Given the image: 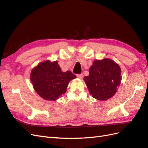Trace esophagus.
I'll return each mask as SVG.
<instances>
[{
	"label": "esophagus",
	"instance_id": "esophagus-1",
	"mask_svg": "<svg viewBox=\"0 0 148 148\" xmlns=\"http://www.w3.org/2000/svg\"><path fill=\"white\" fill-rule=\"evenodd\" d=\"M77 78H79V79H82L83 78V74H79V75H77Z\"/></svg>",
	"mask_w": 148,
	"mask_h": 148
}]
</instances>
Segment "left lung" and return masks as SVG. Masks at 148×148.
I'll return each instance as SVG.
<instances>
[{"label": "left lung", "instance_id": "1", "mask_svg": "<svg viewBox=\"0 0 148 148\" xmlns=\"http://www.w3.org/2000/svg\"><path fill=\"white\" fill-rule=\"evenodd\" d=\"M84 77L89 93L97 100L107 101L114 96L122 80L119 64L109 59L94 60Z\"/></svg>", "mask_w": 148, "mask_h": 148}]
</instances>
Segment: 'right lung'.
Instances as JSON below:
<instances>
[{
	"mask_svg": "<svg viewBox=\"0 0 148 148\" xmlns=\"http://www.w3.org/2000/svg\"><path fill=\"white\" fill-rule=\"evenodd\" d=\"M76 78L70 71H62L57 61L49 60L39 64L30 74L34 91L46 101L58 99L66 92L69 82Z\"/></svg>",
	"mask_w": 148,
	"mask_h": 148,
	"instance_id": "right-lung-1",
	"label": "right lung"
}]
</instances>
